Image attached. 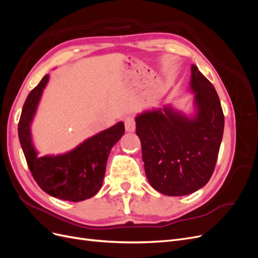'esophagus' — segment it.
<instances>
[{"instance_id": "esophagus-1", "label": "esophagus", "mask_w": 258, "mask_h": 258, "mask_svg": "<svg viewBox=\"0 0 258 258\" xmlns=\"http://www.w3.org/2000/svg\"><path fill=\"white\" fill-rule=\"evenodd\" d=\"M124 122V128L128 132H132L136 130V121L135 118L132 116H126L123 119Z\"/></svg>"}]
</instances>
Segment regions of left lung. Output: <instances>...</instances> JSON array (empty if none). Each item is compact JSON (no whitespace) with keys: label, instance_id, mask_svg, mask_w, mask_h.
<instances>
[{"label":"left lung","instance_id":"obj_1","mask_svg":"<svg viewBox=\"0 0 258 258\" xmlns=\"http://www.w3.org/2000/svg\"><path fill=\"white\" fill-rule=\"evenodd\" d=\"M191 116L167 105L136 117V134L151 186L167 196H185L213 174L224 132V114L214 86L191 66Z\"/></svg>","mask_w":258,"mask_h":258}]
</instances>
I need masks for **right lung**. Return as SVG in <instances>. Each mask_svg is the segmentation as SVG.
<instances>
[{
  "mask_svg": "<svg viewBox=\"0 0 258 258\" xmlns=\"http://www.w3.org/2000/svg\"><path fill=\"white\" fill-rule=\"evenodd\" d=\"M49 80L45 75L29 93L18 123V136L29 169L37 185L50 196L66 201L89 199L103 183L106 161L112 147L124 134L123 122L85 140L74 150L60 155L37 156L32 142L31 124L44 88Z\"/></svg>",
  "mask_w": 258,
  "mask_h": 258,
  "instance_id": "1",
  "label": "right lung"
}]
</instances>
